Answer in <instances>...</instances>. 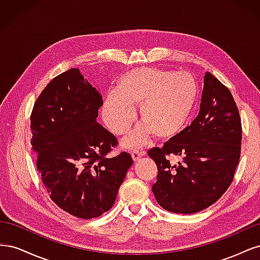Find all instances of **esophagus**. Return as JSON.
<instances>
[{"mask_svg":"<svg viewBox=\"0 0 260 260\" xmlns=\"http://www.w3.org/2000/svg\"><path fill=\"white\" fill-rule=\"evenodd\" d=\"M143 155H145V152L144 151H138V149H135V151H132V153H131L132 158L135 161H138L140 159V157L143 156Z\"/></svg>","mask_w":260,"mask_h":260,"instance_id":"obj_1","label":"esophagus"}]
</instances>
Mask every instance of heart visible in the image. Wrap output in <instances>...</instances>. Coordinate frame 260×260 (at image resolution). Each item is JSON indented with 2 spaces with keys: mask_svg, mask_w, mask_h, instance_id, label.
<instances>
[{
  "mask_svg": "<svg viewBox=\"0 0 260 260\" xmlns=\"http://www.w3.org/2000/svg\"><path fill=\"white\" fill-rule=\"evenodd\" d=\"M199 99V85L187 73H174L154 67H142L123 74L109 94L102 114L107 127L122 135L135 119L139 106L142 124L125 138L128 146H140L154 135L159 140L171 139L183 131Z\"/></svg>",
  "mask_w": 260,
  "mask_h": 260,
  "instance_id": "heart-1",
  "label": "heart"
}]
</instances>
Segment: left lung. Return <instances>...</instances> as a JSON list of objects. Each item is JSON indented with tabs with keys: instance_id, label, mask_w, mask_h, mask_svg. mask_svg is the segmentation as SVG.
Returning <instances> with one entry per match:
<instances>
[{
	"instance_id": "left-lung-1",
	"label": "left lung",
	"mask_w": 260,
	"mask_h": 260,
	"mask_svg": "<svg viewBox=\"0 0 260 260\" xmlns=\"http://www.w3.org/2000/svg\"><path fill=\"white\" fill-rule=\"evenodd\" d=\"M242 123L231 92L215 76L204 77L199 116L161 148L147 152L157 165L152 191L157 203L176 214L212 205L232 183L241 156ZM182 155L170 164L167 156Z\"/></svg>"
}]
</instances>
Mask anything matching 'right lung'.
Here are the masks:
<instances>
[{
	"label": "right lung",
	"instance_id": "right-lung-1",
	"mask_svg": "<svg viewBox=\"0 0 260 260\" xmlns=\"http://www.w3.org/2000/svg\"><path fill=\"white\" fill-rule=\"evenodd\" d=\"M99 91L78 68L55 77L30 116L37 169L51 200L68 214L91 219L108 211L132 166L129 153L107 157L118 145L96 122Z\"/></svg>",
	"mask_w": 260,
	"mask_h": 260
}]
</instances>
